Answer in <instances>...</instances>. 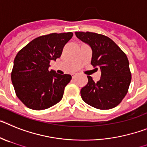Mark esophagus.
Instances as JSON below:
<instances>
[{
  "label": "esophagus",
  "instance_id": "esophagus-1",
  "mask_svg": "<svg viewBox=\"0 0 147 147\" xmlns=\"http://www.w3.org/2000/svg\"><path fill=\"white\" fill-rule=\"evenodd\" d=\"M75 76H76V74H72V78H75Z\"/></svg>",
  "mask_w": 147,
  "mask_h": 147
}]
</instances>
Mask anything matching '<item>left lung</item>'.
<instances>
[{
	"instance_id": "8db88e82",
	"label": "left lung",
	"mask_w": 147,
	"mask_h": 147,
	"mask_svg": "<svg viewBox=\"0 0 147 147\" xmlns=\"http://www.w3.org/2000/svg\"><path fill=\"white\" fill-rule=\"evenodd\" d=\"M75 35L92 50L91 64L100 69L101 78L95 83L87 76L88 83L81 88L83 100L100 110L117 106L126 96L131 82V72L126 54L109 37L92 32H75Z\"/></svg>"
}]
</instances>
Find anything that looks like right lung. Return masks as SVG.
I'll return each instance as SVG.
<instances>
[{"mask_svg": "<svg viewBox=\"0 0 147 147\" xmlns=\"http://www.w3.org/2000/svg\"><path fill=\"white\" fill-rule=\"evenodd\" d=\"M72 32L50 34L33 39L18 53L11 81L18 98L25 105L40 111L57 104L63 97L70 75L49 71L51 61L60 58Z\"/></svg>", "mask_w": 147, "mask_h": 147, "instance_id": "1", "label": "right lung"}]
</instances>
